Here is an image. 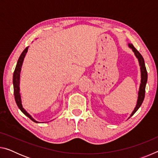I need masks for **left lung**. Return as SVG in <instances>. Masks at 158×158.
<instances>
[{"label":"left lung","mask_w":158,"mask_h":158,"mask_svg":"<svg viewBox=\"0 0 158 158\" xmlns=\"http://www.w3.org/2000/svg\"><path fill=\"white\" fill-rule=\"evenodd\" d=\"M129 47L132 49L133 52L135 53V54L139 60V63L141 66V84L139 87V96H138V100L136 107L134 109L133 112L131 114L130 116H132L134 115V114L137 111L139 108L140 107L141 104H142L143 101L144 100V97H145V92H146V85L147 82V79H148V74H147V70L145 66V63H144V60L142 56L141 55V53L136 49V48L133 46L132 44H129Z\"/></svg>","instance_id":"obj_1"}]
</instances>
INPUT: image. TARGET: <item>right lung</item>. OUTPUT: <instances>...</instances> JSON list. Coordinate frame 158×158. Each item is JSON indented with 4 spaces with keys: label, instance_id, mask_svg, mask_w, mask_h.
Listing matches in <instances>:
<instances>
[{
    "label": "right lung",
    "instance_id": "1",
    "mask_svg": "<svg viewBox=\"0 0 158 158\" xmlns=\"http://www.w3.org/2000/svg\"><path fill=\"white\" fill-rule=\"evenodd\" d=\"M28 47H26V49L23 50V52L21 53V54L20 55L19 58L17 65H16V68H15V69L14 71V74H13V87H14V95H15L16 103H17L18 107L19 108L20 110L22 111L26 116L28 117L31 120V121H33V122H35V123H38V122H37L35 120H34L33 118L31 117V115L28 114L25 109L23 108L22 105H21V95H20V93H19V90H20L19 79H20L21 68V66H22V63H23V59H24L26 53L28 52Z\"/></svg>",
    "mask_w": 158,
    "mask_h": 158
}]
</instances>
